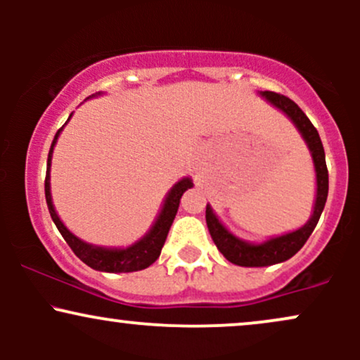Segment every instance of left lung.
<instances>
[{
	"instance_id": "8db88e82",
	"label": "left lung",
	"mask_w": 360,
	"mask_h": 360,
	"mask_svg": "<svg viewBox=\"0 0 360 360\" xmlns=\"http://www.w3.org/2000/svg\"><path fill=\"white\" fill-rule=\"evenodd\" d=\"M259 96H262L267 103H271L274 108L283 111L291 120L296 130L300 131L301 139L304 140L309 154H311L313 167H315L316 194L311 217H309V220L303 226H300L298 230H292V232L271 237L267 240L257 243L243 240V238L230 232L218 220L212 206L206 205V225H208L214 245L218 247V250L221 252L223 257L226 260L242 267H266L291 259L304 245V242L308 240L309 235L315 230L316 223L321 217V212L325 208L326 196H328V171H326L325 150L316 128L313 127V123L301 111L300 106L292 100H289V98L283 96V94L272 93V91H260Z\"/></svg>"
}]
</instances>
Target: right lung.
<instances>
[{
    "label": "right lung",
    "instance_id": "add662e5",
    "mask_svg": "<svg viewBox=\"0 0 360 360\" xmlns=\"http://www.w3.org/2000/svg\"><path fill=\"white\" fill-rule=\"evenodd\" d=\"M100 94L101 93L93 94L91 98L100 96ZM71 117L68 118V122L71 120ZM62 128H59V131H57L56 137H53L51 150H49L47 176H45V200H47L49 213H51L57 230H59L62 237H64V240L69 243V247H71L74 254H76L77 257L86 264V266H89L91 269L101 271V272H135V271L146 269V267L150 266V264H154L155 260L159 259L160 250H162L164 242H166L167 238L169 229H171L172 221H174L176 218L177 208H179L181 196H183L184 191H188L189 188H193V179L191 177H183V179L177 181V183L169 189L166 198H164L162 201V206H160V212L157 214L155 221L152 223L148 232L143 235L142 238H139L135 243H131V245L128 247L93 245V243L84 242L82 238L77 237V235H74L71 230L62 223L52 203V193H51L52 154Z\"/></svg>",
    "mask_w": 360,
    "mask_h": 360
}]
</instances>
